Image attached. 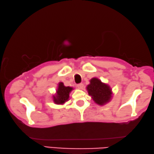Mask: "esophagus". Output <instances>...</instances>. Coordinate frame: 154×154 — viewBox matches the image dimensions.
I'll return each instance as SVG.
<instances>
[{
    "label": "esophagus",
    "instance_id": "1",
    "mask_svg": "<svg viewBox=\"0 0 154 154\" xmlns=\"http://www.w3.org/2000/svg\"><path fill=\"white\" fill-rule=\"evenodd\" d=\"M76 87L79 88V89H82L83 88V87H84V85L82 84V83H80V84H78L77 85H76Z\"/></svg>",
    "mask_w": 154,
    "mask_h": 154
}]
</instances>
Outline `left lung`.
Instances as JSON below:
<instances>
[{"instance_id": "left-lung-1", "label": "left lung", "mask_w": 154, "mask_h": 154, "mask_svg": "<svg viewBox=\"0 0 154 154\" xmlns=\"http://www.w3.org/2000/svg\"><path fill=\"white\" fill-rule=\"evenodd\" d=\"M87 89L94 102L99 105L106 104L111 98L112 92L110 87L96 78L90 80V84L87 86Z\"/></svg>"}]
</instances>
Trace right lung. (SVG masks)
<instances>
[{
	"label": "right lung",
	"instance_id": "add662e5",
	"mask_svg": "<svg viewBox=\"0 0 154 154\" xmlns=\"http://www.w3.org/2000/svg\"><path fill=\"white\" fill-rule=\"evenodd\" d=\"M72 89V87H65L63 83L60 82L57 91V95L53 96V100L55 104H62L67 101L69 96V93Z\"/></svg>",
	"mask_w": 154,
	"mask_h": 154
}]
</instances>
